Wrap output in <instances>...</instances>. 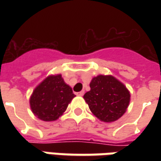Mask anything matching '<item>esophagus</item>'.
I'll use <instances>...</instances> for the list:
<instances>
[{"label": "esophagus", "mask_w": 161, "mask_h": 161, "mask_svg": "<svg viewBox=\"0 0 161 161\" xmlns=\"http://www.w3.org/2000/svg\"><path fill=\"white\" fill-rule=\"evenodd\" d=\"M84 91H80V92H77V96H79V97H83V96H84Z\"/></svg>", "instance_id": "obj_1"}]
</instances>
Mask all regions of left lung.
<instances>
[{"mask_svg":"<svg viewBox=\"0 0 161 161\" xmlns=\"http://www.w3.org/2000/svg\"><path fill=\"white\" fill-rule=\"evenodd\" d=\"M90 87L91 91L84 94V99L100 121L113 122L127 111L130 92L117 78L112 75H98L91 79Z\"/></svg>","mask_w":161,"mask_h":161,"instance_id":"8db88e82","label":"left lung"}]
</instances>
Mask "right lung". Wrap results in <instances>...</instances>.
Segmentation results:
<instances>
[{"mask_svg": "<svg viewBox=\"0 0 161 161\" xmlns=\"http://www.w3.org/2000/svg\"><path fill=\"white\" fill-rule=\"evenodd\" d=\"M76 96L61 74L50 75L36 86L29 99L33 115L44 121H56Z\"/></svg>", "mask_w": 161, "mask_h": 161, "instance_id": "add662e5", "label": "right lung"}]
</instances>
